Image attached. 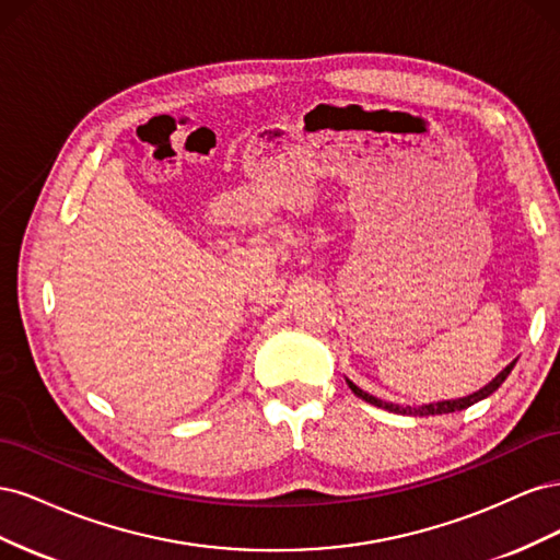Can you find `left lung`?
<instances>
[{"label": "left lung", "mask_w": 560, "mask_h": 560, "mask_svg": "<svg viewBox=\"0 0 560 560\" xmlns=\"http://www.w3.org/2000/svg\"><path fill=\"white\" fill-rule=\"evenodd\" d=\"M514 364H516V360L512 362V364H506L500 374L490 381L486 387H481L479 393H474V395H469V397H463V399H453V401H436V404H428V406H418V409H404V406H397V404H389V401H383V399H376L374 395H369V393H364V389H360L358 385H354L352 381H348V385H350V389L358 397H362L364 401H369V404H374V406H378V409H385V411H395V413H409V416H442V413H453V411H463V409H467V406H471V404H477V401H481L483 397H488V395H493L495 389L504 383V378L510 376V371L514 369Z\"/></svg>", "instance_id": "1"}]
</instances>
